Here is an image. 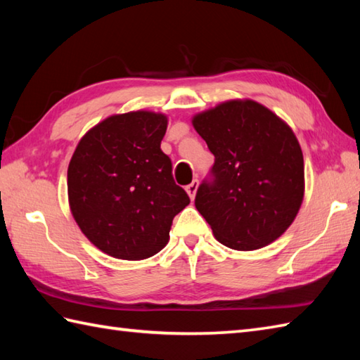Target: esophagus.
I'll use <instances>...</instances> for the list:
<instances>
[{"mask_svg": "<svg viewBox=\"0 0 360 360\" xmlns=\"http://www.w3.org/2000/svg\"><path fill=\"white\" fill-rule=\"evenodd\" d=\"M186 190H187V193H188V196H190V200H195V195H196V190H198V179H195L192 184H188L187 187H186Z\"/></svg>", "mask_w": 360, "mask_h": 360, "instance_id": "34e87169", "label": "esophagus"}]
</instances>
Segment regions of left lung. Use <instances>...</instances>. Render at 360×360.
Listing matches in <instances>:
<instances>
[{
    "instance_id": "obj_1",
    "label": "left lung",
    "mask_w": 360,
    "mask_h": 360,
    "mask_svg": "<svg viewBox=\"0 0 360 360\" xmlns=\"http://www.w3.org/2000/svg\"><path fill=\"white\" fill-rule=\"evenodd\" d=\"M192 124L215 156L195 205L215 238L235 250L271 244L292 224L304 195L303 153L292 129L264 105L236 98Z\"/></svg>"
}]
</instances>
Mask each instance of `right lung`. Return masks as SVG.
<instances>
[{
  "label": "right lung",
  "mask_w": 360,
  "mask_h": 360,
  "mask_svg": "<svg viewBox=\"0 0 360 360\" xmlns=\"http://www.w3.org/2000/svg\"><path fill=\"white\" fill-rule=\"evenodd\" d=\"M167 124L162 112L114 114L82 137L71 158V213L83 235L110 257L158 254L170 238L173 218L190 202L160 150Z\"/></svg>",
  "instance_id": "obj_1"
}]
</instances>
